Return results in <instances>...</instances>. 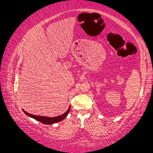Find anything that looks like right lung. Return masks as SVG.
Returning a JSON list of instances; mask_svg holds the SVG:
<instances>
[{
  "label": "right lung",
  "instance_id": "right-lung-1",
  "mask_svg": "<svg viewBox=\"0 0 153 153\" xmlns=\"http://www.w3.org/2000/svg\"><path fill=\"white\" fill-rule=\"evenodd\" d=\"M23 111L24 112V114L27 115V116L30 117V118H34L35 120L37 121H39V122L43 123V124H46V125H51V124H54V123H58L60 121H61L65 119L68 116V114H69L70 110V106L69 107L68 111L65 113V114H62L61 116H56V117H51V118H49V117H47V116H35V115H33L29 114V113L26 112V111H24V109H22Z\"/></svg>",
  "mask_w": 153,
  "mask_h": 153
}]
</instances>
